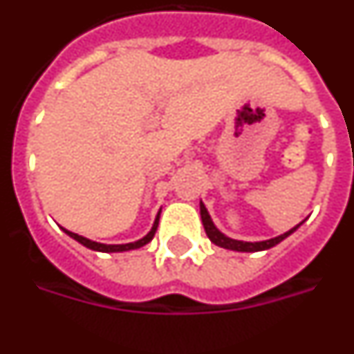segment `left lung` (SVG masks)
<instances>
[{
	"label": "left lung",
	"instance_id": "1",
	"mask_svg": "<svg viewBox=\"0 0 354 354\" xmlns=\"http://www.w3.org/2000/svg\"><path fill=\"white\" fill-rule=\"evenodd\" d=\"M200 214H202V223H204V228H205V234H207L209 239L214 243V245L221 246V248H227V250H236V252H261V250H268V248H273L274 245H278L280 241L286 239L287 236H290V234L296 230V228L299 227V225H296L294 228H290L289 232L282 234V236L274 237V239H268V241H261V243H245V241H236V239H230V237L223 236V234L218 230V228L214 227V223H212L211 216H209L207 209H205L204 204H200Z\"/></svg>",
	"mask_w": 354,
	"mask_h": 354
}]
</instances>
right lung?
<instances>
[{
  "instance_id": "1",
  "label": "right lung",
  "mask_w": 354,
  "mask_h": 354,
  "mask_svg": "<svg viewBox=\"0 0 354 354\" xmlns=\"http://www.w3.org/2000/svg\"><path fill=\"white\" fill-rule=\"evenodd\" d=\"M158 223H159V214L156 216V221H154V227H152V230H150V232L147 234L143 239L134 241V243H127V245H102V243H95V241H90L83 236H77V234H74V232H68V230H65V228L64 230H65V234H68V236L72 237V239H76L77 243H81V245L86 246V248H90V250H95V252H127V250L140 248V246L147 245L149 241H152L156 230H158Z\"/></svg>"
}]
</instances>
